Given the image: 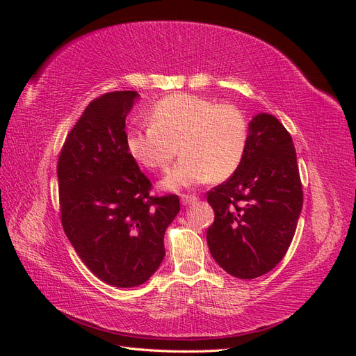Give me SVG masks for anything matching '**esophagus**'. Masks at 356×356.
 <instances>
[{"instance_id":"34e87169","label":"esophagus","mask_w":356,"mask_h":356,"mask_svg":"<svg viewBox=\"0 0 356 356\" xmlns=\"http://www.w3.org/2000/svg\"><path fill=\"white\" fill-rule=\"evenodd\" d=\"M197 202V197L193 196V195H182L181 196V203L182 204H190V203H195Z\"/></svg>"}]
</instances>
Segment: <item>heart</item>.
I'll list each match as a JSON object with an SVG mask.
<instances>
[{
  "label": "heart",
  "instance_id": "b5f03b06",
  "mask_svg": "<svg viewBox=\"0 0 356 356\" xmlns=\"http://www.w3.org/2000/svg\"><path fill=\"white\" fill-rule=\"evenodd\" d=\"M149 126L127 135V149L148 169L166 170L182 152L165 179L168 188L225 179L242 163L248 145V122L233 104L204 96L178 93L159 101Z\"/></svg>",
  "mask_w": 356,
  "mask_h": 356
}]
</instances>
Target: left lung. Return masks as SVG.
Masks as SVG:
<instances>
[{"mask_svg":"<svg viewBox=\"0 0 356 356\" xmlns=\"http://www.w3.org/2000/svg\"><path fill=\"white\" fill-rule=\"evenodd\" d=\"M215 212L207 232L209 251L234 277L263 276L285 257L303 208L293 138L272 114L250 123L242 163L208 191Z\"/></svg>","mask_w":356,"mask_h":356,"instance_id":"8db88e82","label":"left lung"}]
</instances>
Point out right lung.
<instances>
[{"mask_svg":"<svg viewBox=\"0 0 356 356\" xmlns=\"http://www.w3.org/2000/svg\"><path fill=\"white\" fill-rule=\"evenodd\" d=\"M136 98L120 90L93 99L58 160L63 232L89 270L118 288L153 276L165 257V232L179 212L177 195H149L152 181L127 149L126 117Z\"/></svg>","mask_w":356,"mask_h":356,"instance_id":"1","label":"right lung"}]
</instances>
